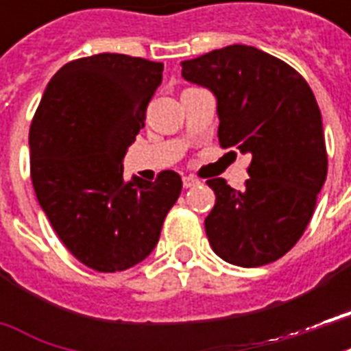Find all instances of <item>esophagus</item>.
<instances>
[{"instance_id":"obj_1","label":"esophagus","mask_w":351,"mask_h":351,"mask_svg":"<svg viewBox=\"0 0 351 351\" xmlns=\"http://www.w3.org/2000/svg\"><path fill=\"white\" fill-rule=\"evenodd\" d=\"M182 184H184V188H193V186H197L199 180L197 178H193V176H184Z\"/></svg>"}]
</instances>
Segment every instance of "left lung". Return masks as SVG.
Listing matches in <instances>:
<instances>
[{
	"label": "left lung",
	"instance_id": "obj_1",
	"mask_svg": "<svg viewBox=\"0 0 351 351\" xmlns=\"http://www.w3.org/2000/svg\"><path fill=\"white\" fill-rule=\"evenodd\" d=\"M182 77L218 99L221 148L250 154L243 191L210 178L213 250L239 267L280 259L301 239L327 178L322 112L308 82L263 50L231 45L182 62ZM229 152V154H231Z\"/></svg>",
	"mask_w": 351,
	"mask_h": 351
}]
</instances>
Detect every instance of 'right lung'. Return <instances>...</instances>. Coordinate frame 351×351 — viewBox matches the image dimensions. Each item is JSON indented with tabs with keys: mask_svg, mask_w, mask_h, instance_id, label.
Masks as SVG:
<instances>
[{
	"mask_svg": "<svg viewBox=\"0 0 351 351\" xmlns=\"http://www.w3.org/2000/svg\"><path fill=\"white\" fill-rule=\"evenodd\" d=\"M163 64L95 54L50 79L29 128L35 195L60 241L99 272L125 271L150 256L182 190L175 171L123 182L122 160L145 128Z\"/></svg>",
	"mask_w": 351,
	"mask_h": 351,
	"instance_id": "obj_1",
	"label": "right lung"
}]
</instances>
